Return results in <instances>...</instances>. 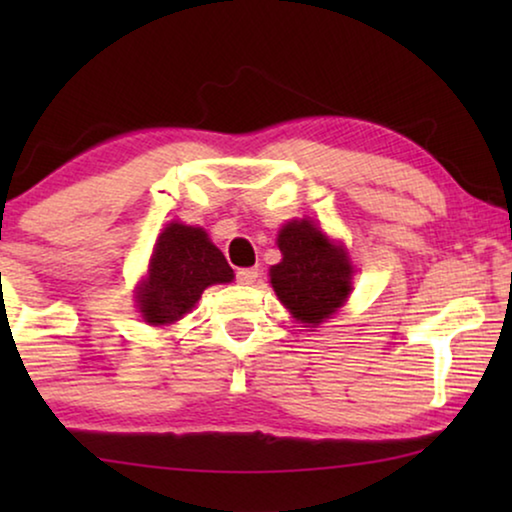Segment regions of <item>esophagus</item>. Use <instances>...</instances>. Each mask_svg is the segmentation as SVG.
Returning a JSON list of instances; mask_svg holds the SVG:
<instances>
[{
  "mask_svg": "<svg viewBox=\"0 0 512 512\" xmlns=\"http://www.w3.org/2000/svg\"><path fill=\"white\" fill-rule=\"evenodd\" d=\"M258 275H261V272H258V268H240V270L235 272V279H237V284L249 286V284L256 282Z\"/></svg>",
  "mask_w": 512,
  "mask_h": 512,
  "instance_id": "1",
  "label": "esophagus"
}]
</instances>
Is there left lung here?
Returning a JSON list of instances; mask_svg holds the SVG:
<instances>
[{
    "label": "left lung",
    "mask_w": 512,
    "mask_h": 512,
    "mask_svg": "<svg viewBox=\"0 0 512 512\" xmlns=\"http://www.w3.org/2000/svg\"><path fill=\"white\" fill-rule=\"evenodd\" d=\"M277 244L284 258L270 268L272 289L293 317L314 328L347 300L352 265L345 251L305 219L286 223Z\"/></svg>",
    "instance_id": "obj_1"
}]
</instances>
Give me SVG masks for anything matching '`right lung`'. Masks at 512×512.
<instances>
[{
  "label": "right lung",
  "mask_w": 512,
  "mask_h": 512,
  "mask_svg": "<svg viewBox=\"0 0 512 512\" xmlns=\"http://www.w3.org/2000/svg\"><path fill=\"white\" fill-rule=\"evenodd\" d=\"M233 270L202 228L170 223L153 249L149 275L139 289V312L153 326L172 324L191 312L200 293L226 284Z\"/></svg>",
  "instance_id": "obj_1"
}]
</instances>
